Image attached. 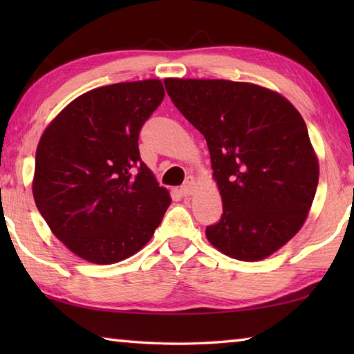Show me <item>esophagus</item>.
<instances>
[{"instance_id": "34e87169", "label": "esophagus", "mask_w": 354, "mask_h": 354, "mask_svg": "<svg viewBox=\"0 0 354 354\" xmlns=\"http://www.w3.org/2000/svg\"><path fill=\"white\" fill-rule=\"evenodd\" d=\"M195 178L194 176H187V179H185V183L181 185V189H179V192H181L183 196H189L192 195V192H194L195 189Z\"/></svg>"}]
</instances>
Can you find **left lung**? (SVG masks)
Returning <instances> with one entry per match:
<instances>
[{"label": "left lung", "instance_id": "1", "mask_svg": "<svg viewBox=\"0 0 354 354\" xmlns=\"http://www.w3.org/2000/svg\"><path fill=\"white\" fill-rule=\"evenodd\" d=\"M164 84L211 154L223 214L206 227L207 241L232 259H266L301 230L319 184L301 113L253 82L167 77Z\"/></svg>", "mask_w": 354, "mask_h": 354}]
</instances>
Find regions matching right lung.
Returning a JSON list of instances; mask_svg holds the SVG:
<instances>
[{"label":"right lung","mask_w":354,"mask_h":354,"mask_svg":"<svg viewBox=\"0 0 354 354\" xmlns=\"http://www.w3.org/2000/svg\"><path fill=\"white\" fill-rule=\"evenodd\" d=\"M165 97L159 80L80 95L41 134L32 195L53 234L81 259L109 266L142 250L171 198L140 160L142 124Z\"/></svg>","instance_id":"1"}]
</instances>
